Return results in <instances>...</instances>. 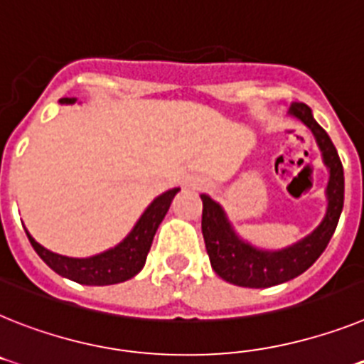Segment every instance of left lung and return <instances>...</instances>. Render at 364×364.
Segmentation results:
<instances>
[{"mask_svg":"<svg viewBox=\"0 0 364 364\" xmlns=\"http://www.w3.org/2000/svg\"><path fill=\"white\" fill-rule=\"evenodd\" d=\"M289 116L302 121L311 130L322 152V161L328 167L330 178L326 186L324 219L321 225L296 243L279 250H267L248 243L235 232L225 208L210 195L203 193V235L213 271L228 284L239 287L263 289L284 284L306 272L321 257L337 228L344 204V171L333 141L328 132L313 117L311 108L304 102H294Z\"/></svg>","mask_w":364,"mask_h":364,"instance_id":"obj_1","label":"left lung"}]
</instances>
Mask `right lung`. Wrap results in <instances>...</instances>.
<instances>
[{"label": "right lung", "mask_w": 364, "mask_h": 364, "mask_svg": "<svg viewBox=\"0 0 364 364\" xmlns=\"http://www.w3.org/2000/svg\"><path fill=\"white\" fill-rule=\"evenodd\" d=\"M75 97L60 99V105H73ZM180 188H173L166 193L158 195L136 220L134 228L130 230L127 237L116 247L108 248L90 257H70L51 252L46 247L34 241L33 235L26 230L31 245L36 250L43 263L68 279H73L82 285H114L134 278L145 265L147 254L151 250L152 239L156 234L158 226L166 217L171 203Z\"/></svg>", "instance_id": "obj_1"}]
</instances>
